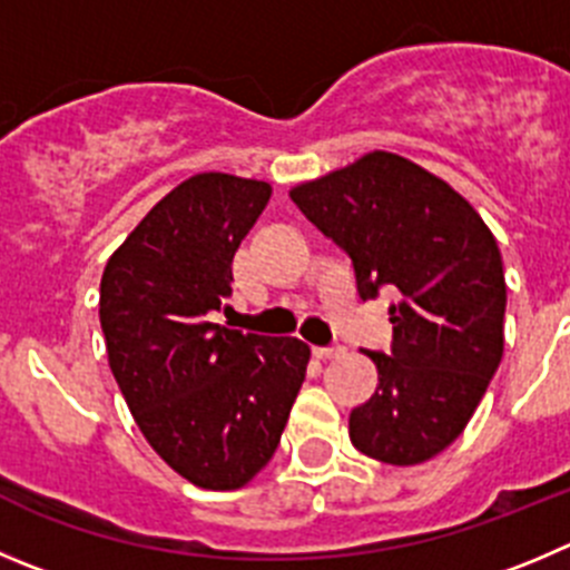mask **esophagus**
I'll return each mask as SVG.
<instances>
[{"label": "esophagus", "instance_id": "obj_1", "mask_svg": "<svg viewBox=\"0 0 570 570\" xmlns=\"http://www.w3.org/2000/svg\"><path fill=\"white\" fill-rule=\"evenodd\" d=\"M343 354V348H315V357L317 360H334Z\"/></svg>", "mask_w": 570, "mask_h": 570}]
</instances>
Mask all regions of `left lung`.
<instances>
[{
  "mask_svg": "<svg viewBox=\"0 0 570 570\" xmlns=\"http://www.w3.org/2000/svg\"><path fill=\"white\" fill-rule=\"evenodd\" d=\"M289 196L351 255L365 301L380 286L399 292L393 351H368L380 385L351 411V444L391 466L430 461L464 433L503 357L507 278L492 230L453 185L391 151Z\"/></svg>",
  "mask_w": 570,
  "mask_h": 570,
  "instance_id": "obj_1",
  "label": "left lung"
}]
</instances>
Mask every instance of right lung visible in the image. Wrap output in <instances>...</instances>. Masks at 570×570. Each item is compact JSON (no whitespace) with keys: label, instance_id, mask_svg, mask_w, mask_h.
I'll return each instance as SVG.
<instances>
[{"label":"right lung","instance_id":"right-lung-1","mask_svg":"<svg viewBox=\"0 0 570 570\" xmlns=\"http://www.w3.org/2000/svg\"><path fill=\"white\" fill-rule=\"evenodd\" d=\"M273 185L222 171L168 190L100 278L109 368L154 453L202 489H242L273 459L312 351L210 323Z\"/></svg>","mask_w":570,"mask_h":570}]
</instances>
